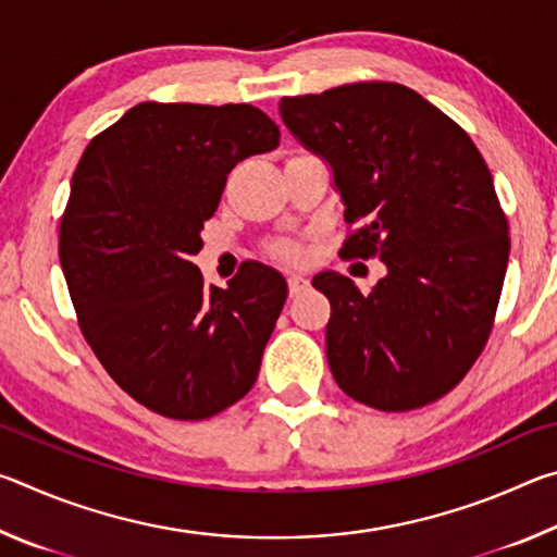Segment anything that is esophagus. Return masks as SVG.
Instances as JSON below:
<instances>
[{"label": "esophagus", "mask_w": 557, "mask_h": 557, "mask_svg": "<svg viewBox=\"0 0 557 557\" xmlns=\"http://www.w3.org/2000/svg\"><path fill=\"white\" fill-rule=\"evenodd\" d=\"M287 285H289V297H297L309 287V280L305 275H289Z\"/></svg>", "instance_id": "esophagus-1"}]
</instances>
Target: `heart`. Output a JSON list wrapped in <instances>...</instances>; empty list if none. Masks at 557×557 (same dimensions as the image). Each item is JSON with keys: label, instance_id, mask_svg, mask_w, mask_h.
I'll use <instances>...</instances> for the list:
<instances>
[{"label": "heart", "instance_id": "1", "mask_svg": "<svg viewBox=\"0 0 557 557\" xmlns=\"http://www.w3.org/2000/svg\"><path fill=\"white\" fill-rule=\"evenodd\" d=\"M280 256H285L289 260H297L301 252H299V248H280Z\"/></svg>", "mask_w": 557, "mask_h": 557}]
</instances>
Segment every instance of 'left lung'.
<instances>
[{
  "mask_svg": "<svg viewBox=\"0 0 557 557\" xmlns=\"http://www.w3.org/2000/svg\"><path fill=\"white\" fill-rule=\"evenodd\" d=\"M280 115L332 169L344 219L361 221L344 256H375L388 270L371 295L334 270L312 280L332 305L326 358L338 388L385 412L442 398L482 354L511 250L484 157L398 83L282 98Z\"/></svg>",
  "mask_w": 557,
  "mask_h": 557,
  "instance_id": "1",
  "label": "left lung"
}]
</instances>
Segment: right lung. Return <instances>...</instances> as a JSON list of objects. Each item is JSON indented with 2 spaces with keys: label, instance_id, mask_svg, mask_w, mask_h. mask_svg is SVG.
<instances>
[{
  "label": "right lung",
  "instance_id": "obj_1",
  "mask_svg": "<svg viewBox=\"0 0 557 557\" xmlns=\"http://www.w3.org/2000/svg\"><path fill=\"white\" fill-rule=\"evenodd\" d=\"M277 145L252 106L139 102L75 169L59 258L81 332L120 388L164 418H211L258 379L285 277L248 260L228 287H206L191 256L231 169Z\"/></svg>",
  "mask_w": 557,
  "mask_h": 557
}]
</instances>
